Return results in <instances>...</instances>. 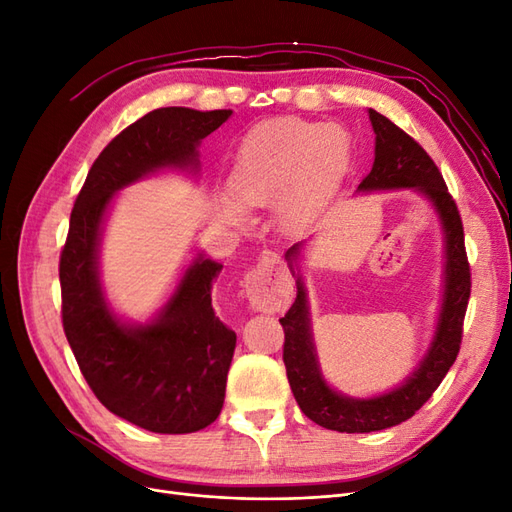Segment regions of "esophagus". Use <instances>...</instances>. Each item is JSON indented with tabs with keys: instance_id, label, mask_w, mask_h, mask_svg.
<instances>
[{
	"instance_id": "34e87169",
	"label": "esophagus",
	"mask_w": 512,
	"mask_h": 512,
	"mask_svg": "<svg viewBox=\"0 0 512 512\" xmlns=\"http://www.w3.org/2000/svg\"><path fill=\"white\" fill-rule=\"evenodd\" d=\"M243 288L256 312H280L290 301L292 280L284 260L275 252H262L258 265L243 277Z\"/></svg>"
}]
</instances>
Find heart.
<instances>
[{"label":"heart","mask_w":512,"mask_h":512,"mask_svg":"<svg viewBox=\"0 0 512 512\" xmlns=\"http://www.w3.org/2000/svg\"><path fill=\"white\" fill-rule=\"evenodd\" d=\"M350 158V136L339 126L297 117L260 123L237 149L232 196H220V213L232 224H245L247 207H267L282 196L280 213L297 220L335 192Z\"/></svg>","instance_id":"b5f03b06"}]
</instances>
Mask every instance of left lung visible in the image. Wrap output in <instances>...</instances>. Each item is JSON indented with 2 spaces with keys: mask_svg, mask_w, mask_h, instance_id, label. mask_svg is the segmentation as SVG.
<instances>
[{
  "mask_svg": "<svg viewBox=\"0 0 512 512\" xmlns=\"http://www.w3.org/2000/svg\"><path fill=\"white\" fill-rule=\"evenodd\" d=\"M369 119L376 132V160L369 175L359 183V190L416 188L431 200L446 235V284L436 337L414 374L391 393L374 399H352L329 389L320 374L312 333H309L305 290L299 277L297 299L288 314L280 318L284 327V365L288 382L307 418H312L320 427L342 433H369L393 427L408 421L416 410L423 408L457 359L463 337V318H466L472 290L470 262L466 243H463L466 241L463 222L436 162L389 117L369 108ZM299 247L297 243L286 252L290 269H294Z\"/></svg>",
  "mask_w": 512,
  "mask_h": 512,
  "instance_id": "8db88e82",
  "label": "left lung"
}]
</instances>
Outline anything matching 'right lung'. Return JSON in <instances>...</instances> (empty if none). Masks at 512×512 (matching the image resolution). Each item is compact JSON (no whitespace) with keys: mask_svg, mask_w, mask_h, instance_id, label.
Wrapping results in <instances>:
<instances>
[{"mask_svg":"<svg viewBox=\"0 0 512 512\" xmlns=\"http://www.w3.org/2000/svg\"><path fill=\"white\" fill-rule=\"evenodd\" d=\"M230 115L166 106L121 130L89 168L61 247V322L81 374L106 410L153 433H192L222 412L237 344L211 305L222 265L198 254L158 320L126 327L102 297L100 224L123 185L158 168L198 166V143Z\"/></svg>","mask_w":512,"mask_h":512,"instance_id":"1","label":"right lung"}]
</instances>
